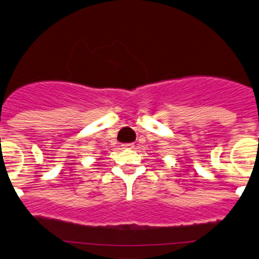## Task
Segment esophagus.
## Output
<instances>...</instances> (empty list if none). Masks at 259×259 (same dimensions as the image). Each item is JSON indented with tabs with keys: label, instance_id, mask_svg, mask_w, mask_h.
<instances>
[{
	"label": "esophagus",
	"instance_id": "34e87169",
	"mask_svg": "<svg viewBox=\"0 0 259 259\" xmlns=\"http://www.w3.org/2000/svg\"><path fill=\"white\" fill-rule=\"evenodd\" d=\"M121 147L126 148V149H132V148H134V144H133V143H125V144H122Z\"/></svg>",
	"mask_w": 259,
	"mask_h": 259
}]
</instances>
